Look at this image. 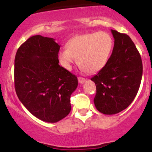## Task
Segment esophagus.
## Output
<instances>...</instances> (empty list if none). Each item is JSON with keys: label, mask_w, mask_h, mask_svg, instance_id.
Here are the masks:
<instances>
[{"label": "esophagus", "mask_w": 152, "mask_h": 152, "mask_svg": "<svg viewBox=\"0 0 152 152\" xmlns=\"http://www.w3.org/2000/svg\"><path fill=\"white\" fill-rule=\"evenodd\" d=\"M78 82H79L80 83H83L85 81H86V78H83V77H78Z\"/></svg>", "instance_id": "esophagus-1"}]
</instances>
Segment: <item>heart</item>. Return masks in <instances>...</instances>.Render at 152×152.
<instances>
[{"mask_svg":"<svg viewBox=\"0 0 152 152\" xmlns=\"http://www.w3.org/2000/svg\"><path fill=\"white\" fill-rule=\"evenodd\" d=\"M114 46L111 35L106 32H94L78 35L67 43L68 48L58 52V58L63 67L71 70L77 63L83 70L94 74L102 70L109 61Z\"/></svg>","mask_w":152,"mask_h":152,"instance_id":"heart-1","label":"heart"}]
</instances>
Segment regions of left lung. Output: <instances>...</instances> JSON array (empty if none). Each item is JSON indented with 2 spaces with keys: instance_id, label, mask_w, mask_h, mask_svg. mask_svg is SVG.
I'll list each match as a JSON object with an SVG mask.
<instances>
[{
  "instance_id": "obj_1",
  "label": "left lung",
  "mask_w": 152,
  "mask_h": 152,
  "mask_svg": "<svg viewBox=\"0 0 152 152\" xmlns=\"http://www.w3.org/2000/svg\"><path fill=\"white\" fill-rule=\"evenodd\" d=\"M111 31L114 38L112 53L106 65L91 78L96 86V108L109 115L119 113L133 102L143 72L141 56L129 36Z\"/></svg>"
}]
</instances>
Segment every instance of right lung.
<instances>
[{
    "mask_svg": "<svg viewBox=\"0 0 152 152\" xmlns=\"http://www.w3.org/2000/svg\"><path fill=\"white\" fill-rule=\"evenodd\" d=\"M60 46L52 38L31 36L15 57V89L23 105L36 118L55 123L70 113L77 77L58 64Z\"/></svg>",
    "mask_w": 152,
    "mask_h": 152,
    "instance_id": "obj_1",
    "label": "right lung"
}]
</instances>
